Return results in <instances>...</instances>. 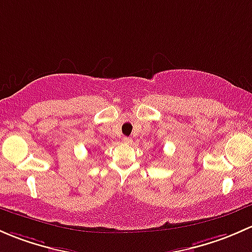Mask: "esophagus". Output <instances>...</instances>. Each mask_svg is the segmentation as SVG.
Here are the masks:
<instances>
[{"mask_svg":"<svg viewBox=\"0 0 252 252\" xmlns=\"http://www.w3.org/2000/svg\"><path fill=\"white\" fill-rule=\"evenodd\" d=\"M123 143H125V144L132 143V139L129 138V137H124V138H123Z\"/></svg>","mask_w":252,"mask_h":252,"instance_id":"esophagus-1","label":"esophagus"}]
</instances>
